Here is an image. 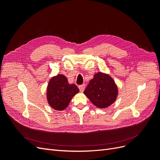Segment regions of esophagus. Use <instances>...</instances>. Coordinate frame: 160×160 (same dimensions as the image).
Returning <instances> with one entry per match:
<instances>
[{"label": "esophagus", "instance_id": "esophagus-1", "mask_svg": "<svg viewBox=\"0 0 160 160\" xmlns=\"http://www.w3.org/2000/svg\"><path fill=\"white\" fill-rule=\"evenodd\" d=\"M79 89L81 92H83L85 89V85H82L79 86Z\"/></svg>", "mask_w": 160, "mask_h": 160}]
</instances>
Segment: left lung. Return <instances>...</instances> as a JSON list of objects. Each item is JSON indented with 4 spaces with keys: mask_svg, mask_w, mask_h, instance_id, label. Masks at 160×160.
<instances>
[{
    "mask_svg": "<svg viewBox=\"0 0 160 160\" xmlns=\"http://www.w3.org/2000/svg\"><path fill=\"white\" fill-rule=\"evenodd\" d=\"M84 94L96 107L104 109L115 101L118 95V88L109 74L98 72L90 80Z\"/></svg>",
    "mask_w": 160,
    "mask_h": 160,
    "instance_id": "obj_1",
    "label": "left lung"
}]
</instances>
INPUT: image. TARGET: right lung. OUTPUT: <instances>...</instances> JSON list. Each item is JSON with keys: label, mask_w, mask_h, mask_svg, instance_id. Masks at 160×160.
Wrapping results in <instances>:
<instances>
[{"label": "right lung", "mask_w": 160, "mask_h": 160, "mask_svg": "<svg viewBox=\"0 0 160 160\" xmlns=\"http://www.w3.org/2000/svg\"><path fill=\"white\" fill-rule=\"evenodd\" d=\"M79 92L75 84H70L67 77L58 74L50 79L47 88V99L51 107L57 111L67 108L72 98Z\"/></svg>", "instance_id": "add662e5"}]
</instances>
